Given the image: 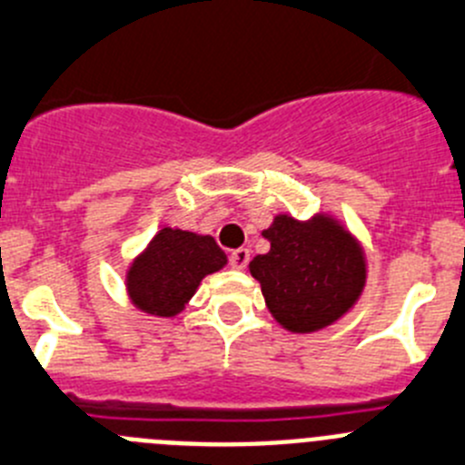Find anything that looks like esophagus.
I'll list each match as a JSON object with an SVG mask.
<instances>
[{"mask_svg": "<svg viewBox=\"0 0 465 465\" xmlns=\"http://www.w3.org/2000/svg\"><path fill=\"white\" fill-rule=\"evenodd\" d=\"M251 260V251L249 249H237L230 253V264H232V269H246V264H249Z\"/></svg>", "mask_w": 465, "mask_h": 465, "instance_id": "34e87169", "label": "esophagus"}]
</instances>
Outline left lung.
Returning a JSON list of instances; mask_svg holds the SVG:
<instances>
[{"instance_id": "left-lung-1", "label": "left lung", "mask_w": 465, "mask_h": 465, "mask_svg": "<svg viewBox=\"0 0 465 465\" xmlns=\"http://www.w3.org/2000/svg\"><path fill=\"white\" fill-rule=\"evenodd\" d=\"M262 235L272 249L255 255L249 272L282 329L317 333L356 306L368 282V258L338 216L317 212L299 221L276 214Z\"/></svg>"}]
</instances>
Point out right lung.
I'll list each match as a JSON object with an SVG mask.
<instances>
[{
  "label": "right lung",
  "mask_w": 465,
  "mask_h": 465,
  "mask_svg": "<svg viewBox=\"0 0 465 465\" xmlns=\"http://www.w3.org/2000/svg\"><path fill=\"white\" fill-rule=\"evenodd\" d=\"M228 264L212 235L163 225L127 264L125 292L136 311L153 317L180 315L203 278Z\"/></svg>",
  "instance_id": "right-lung-1"
}]
</instances>
